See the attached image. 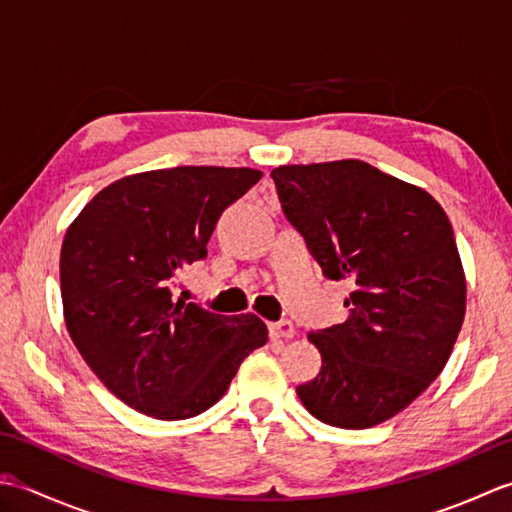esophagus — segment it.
Here are the masks:
<instances>
[{
	"instance_id": "obj_1",
	"label": "esophagus",
	"mask_w": 512,
	"mask_h": 512,
	"mask_svg": "<svg viewBox=\"0 0 512 512\" xmlns=\"http://www.w3.org/2000/svg\"><path fill=\"white\" fill-rule=\"evenodd\" d=\"M268 332H270V336H273V339H292V336H295V325H292V321H288V319H281V321H277V323H270L268 325Z\"/></svg>"
}]
</instances>
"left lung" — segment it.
Masks as SVG:
<instances>
[{
  "label": "left lung",
  "mask_w": 512,
  "mask_h": 512,
  "mask_svg": "<svg viewBox=\"0 0 512 512\" xmlns=\"http://www.w3.org/2000/svg\"><path fill=\"white\" fill-rule=\"evenodd\" d=\"M288 222L323 275L352 279L350 317L310 332L321 372L297 387L314 418L367 429L411 405L447 365L466 281L442 206L361 160L270 173Z\"/></svg>",
  "instance_id": "left-lung-1"
}]
</instances>
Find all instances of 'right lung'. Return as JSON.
Instances as JSON below:
<instances>
[{"label":"right lung","mask_w":512,"mask_h":512,"mask_svg":"<svg viewBox=\"0 0 512 512\" xmlns=\"http://www.w3.org/2000/svg\"><path fill=\"white\" fill-rule=\"evenodd\" d=\"M259 178L246 167L136 173L96 193L65 233L68 332L101 383L145 416L184 420L213 407L268 341L255 314L224 317L171 295L178 268L206 257L226 206Z\"/></svg>","instance_id":"add662e5"}]
</instances>
